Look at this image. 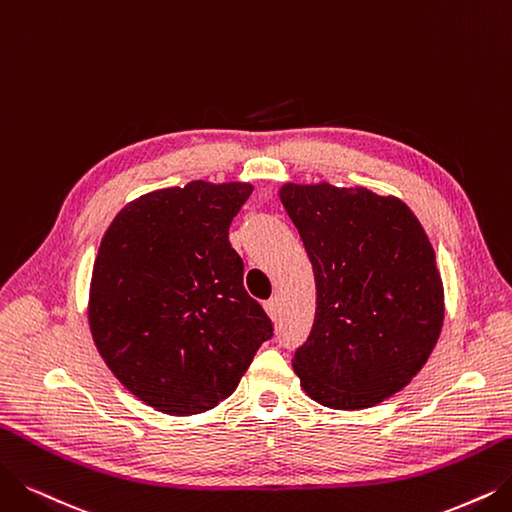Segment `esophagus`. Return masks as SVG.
<instances>
[{"mask_svg": "<svg viewBox=\"0 0 512 512\" xmlns=\"http://www.w3.org/2000/svg\"><path fill=\"white\" fill-rule=\"evenodd\" d=\"M264 311H267V315H269L271 319H277V317H279V298L275 296V298L264 302Z\"/></svg>", "mask_w": 512, "mask_h": 512, "instance_id": "esophagus-1", "label": "esophagus"}]
</instances>
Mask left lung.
Masks as SVG:
<instances>
[{
    "label": "left lung",
    "instance_id": "obj_1",
    "mask_svg": "<svg viewBox=\"0 0 512 512\" xmlns=\"http://www.w3.org/2000/svg\"><path fill=\"white\" fill-rule=\"evenodd\" d=\"M315 273L317 309L292 365L332 410H365L412 382L445 317L443 281L420 220L395 195L330 182L279 189Z\"/></svg>",
    "mask_w": 512,
    "mask_h": 512
}]
</instances>
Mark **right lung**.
<instances>
[{"label":"right lung","instance_id":"right-lung-1","mask_svg":"<svg viewBox=\"0 0 512 512\" xmlns=\"http://www.w3.org/2000/svg\"><path fill=\"white\" fill-rule=\"evenodd\" d=\"M252 191L237 180L159 189L126 203L102 235L90 332L115 378L157 412L212 410L273 336L229 243Z\"/></svg>","mask_w":512,"mask_h":512}]
</instances>
